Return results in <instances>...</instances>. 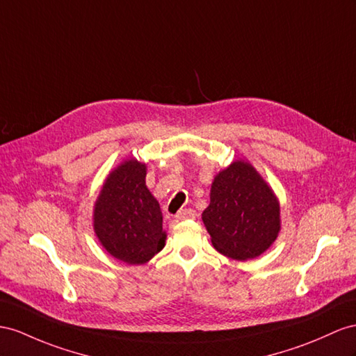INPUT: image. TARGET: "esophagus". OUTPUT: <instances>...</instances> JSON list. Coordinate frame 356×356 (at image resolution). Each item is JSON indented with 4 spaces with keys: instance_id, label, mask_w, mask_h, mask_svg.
<instances>
[{
    "instance_id": "obj_1",
    "label": "esophagus",
    "mask_w": 356,
    "mask_h": 356,
    "mask_svg": "<svg viewBox=\"0 0 356 356\" xmlns=\"http://www.w3.org/2000/svg\"><path fill=\"white\" fill-rule=\"evenodd\" d=\"M197 216L194 209H184V211H179L176 215L177 221H184V220H194Z\"/></svg>"
}]
</instances>
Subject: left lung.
<instances>
[{
    "label": "left lung",
    "instance_id": "1",
    "mask_svg": "<svg viewBox=\"0 0 356 356\" xmlns=\"http://www.w3.org/2000/svg\"><path fill=\"white\" fill-rule=\"evenodd\" d=\"M202 220L213 248L239 261L261 256L281 230L275 193L243 159H236L213 177L211 203Z\"/></svg>",
    "mask_w": 356,
    "mask_h": 356
}]
</instances>
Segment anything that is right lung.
Segmentation results:
<instances>
[{"instance_id":"add662e5","label":"right lung","mask_w":356,"mask_h":356,"mask_svg":"<svg viewBox=\"0 0 356 356\" xmlns=\"http://www.w3.org/2000/svg\"><path fill=\"white\" fill-rule=\"evenodd\" d=\"M147 165L124 159L109 171L93 207V229L105 251L127 265H144L165 245L158 200L145 185Z\"/></svg>"}]
</instances>
